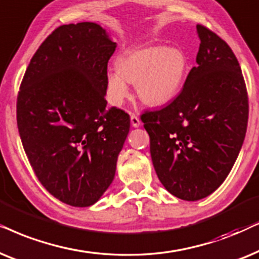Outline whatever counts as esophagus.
I'll return each mask as SVG.
<instances>
[{"mask_svg":"<svg viewBox=\"0 0 259 259\" xmlns=\"http://www.w3.org/2000/svg\"><path fill=\"white\" fill-rule=\"evenodd\" d=\"M130 122H132V125L134 127H139L141 125L140 118L136 115H134V113H132V115H130Z\"/></svg>","mask_w":259,"mask_h":259,"instance_id":"obj_1","label":"esophagus"}]
</instances>
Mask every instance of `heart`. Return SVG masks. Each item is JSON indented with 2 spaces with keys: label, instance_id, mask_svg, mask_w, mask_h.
Listing matches in <instances>:
<instances>
[{
  "label": "heart",
  "instance_id": "b5f03b06",
  "mask_svg": "<svg viewBox=\"0 0 259 259\" xmlns=\"http://www.w3.org/2000/svg\"><path fill=\"white\" fill-rule=\"evenodd\" d=\"M115 68L116 73L106 75V96L112 105L120 106L129 98V84L144 105L158 108L181 94L189 63L181 48L155 45L125 52L117 58Z\"/></svg>",
  "mask_w": 259,
  "mask_h": 259
}]
</instances>
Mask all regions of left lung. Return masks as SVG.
Here are the masks:
<instances>
[{
	"mask_svg": "<svg viewBox=\"0 0 259 259\" xmlns=\"http://www.w3.org/2000/svg\"><path fill=\"white\" fill-rule=\"evenodd\" d=\"M196 66L177 99L141 116L158 180L170 194L196 201L232 169L245 139L249 103L236 55L225 41L196 26Z\"/></svg>",
	"mask_w": 259,
	"mask_h": 259,
	"instance_id": "obj_1",
	"label": "left lung"
}]
</instances>
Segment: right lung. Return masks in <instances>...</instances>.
<instances>
[{
	"label": "right lung",
	"mask_w": 259,
	"mask_h": 259,
	"mask_svg": "<svg viewBox=\"0 0 259 259\" xmlns=\"http://www.w3.org/2000/svg\"><path fill=\"white\" fill-rule=\"evenodd\" d=\"M116 47L95 22L60 26L33 55L17 96V127L34 173L74 207L96 204L112 184L129 134V115L106 108Z\"/></svg>",
	"instance_id": "add662e5"
}]
</instances>
